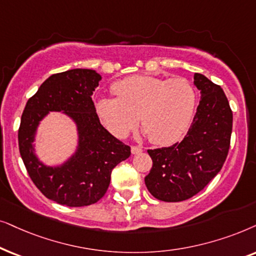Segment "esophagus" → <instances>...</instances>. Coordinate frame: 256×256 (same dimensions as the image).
Segmentation results:
<instances>
[{
  "label": "esophagus",
  "mask_w": 256,
  "mask_h": 256,
  "mask_svg": "<svg viewBox=\"0 0 256 256\" xmlns=\"http://www.w3.org/2000/svg\"><path fill=\"white\" fill-rule=\"evenodd\" d=\"M131 152L132 154H139V153L142 152V148H140V146H132Z\"/></svg>",
  "instance_id": "34e87169"
}]
</instances>
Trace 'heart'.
Segmentation results:
<instances>
[{"mask_svg":"<svg viewBox=\"0 0 256 256\" xmlns=\"http://www.w3.org/2000/svg\"><path fill=\"white\" fill-rule=\"evenodd\" d=\"M116 97H100L97 114L117 138L128 136L139 122L150 142L170 145L179 140L192 120L196 105L193 85L184 78L134 74L112 85Z\"/></svg>","mask_w":256,"mask_h":256,"instance_id":"heart-1","label":"heart"}]
</instances>
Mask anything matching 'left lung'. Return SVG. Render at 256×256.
Wrapping results in <instances>:
<instances>
[{"mask_svg": "<svg viewBox=\"0 0 256 256\" xmlns=\"http://www.w3.org/2000/svg\"><path fill=\"white\" fill-rule=\"evenodd\" d=\"M194 85L202 100L185 138L170 148L148 150L153 165L145 185L162 202H182L205 188L230 150L233 114L226 94L202 74H194Z\"/></svg>", "mask_w": 256, "mask_h": 256, "instance_id": "1", "label": "left lung"}]
</instances>
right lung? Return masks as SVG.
<instances>
[{
  "label": "right lung",
  "mask_w": 256,
  "mask_h": 256,
  "mask_svg": "<svg viewBox=\"0 0 256 256\" xmlns=\"http://www.w3.org/2000/svg\"><path fill=\"white\" fill-rule=\"evenodd\" d=\"M102 76L91 69H71L43 82L22 114L18 148L26 171L48 199L69 207L96 204L110 185L111 172L131 154L130 146L103 125L92 94ZM50 110L63 112L78 132L76 152L60 166H46L34 154L33 142L39 122Z\"/></svg>",
  "instance_id": "right-lung-1"
}]
</instances>
